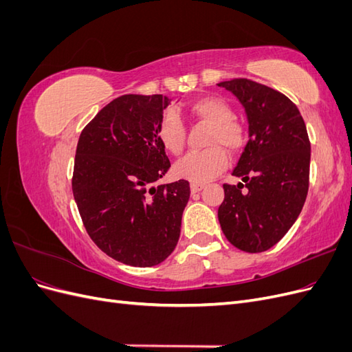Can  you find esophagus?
I'll list each match as a JSON object with an SVG mask.
<instances>
[{"instance_id":"1","label":"esophagus","mask_w":352,"mask_h":352,"mask_svg":"<svg viewBox=\"0 0 352 352\" xmlns=\"http://www.w3.org/2000/svg\"><path fill=\"white\" fill-rule=\"evenodd\" d=\"M204 188V184H190V190H192V192L195 194V192H199V190Z\"/></svg>"}]
</instances>
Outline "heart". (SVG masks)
Returning a JSON list of instances; mask_svg holds the SVG:
<instances>
[{"mask_svg": "<svg viewBox=\"0 0 352 352\" xmlns=\"http://www.w3.org/2000/svg\"><path fill=\"white\" fill-rule=\"evenodd\" d=\"M189 114L210 126L204 151H192L175 164V175L190 182L204 184L220 175L228 166V153L235 154L247 144V127L233 117L232 105L220 97H202L189 104ZM155 136L164 150L177 155L185 145V126L175 110L160 117ZM225 147L224 151L222 148Z\"/></svg>", "mask_w": 352, "mask_h": 352, "instance_id": "b5f03b06", "label": "heart"}]
</instances>
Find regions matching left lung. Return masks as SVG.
I'll return each mask as SVG.
<instances>
[{
    "instance_id": "left-lung-1",
    "label": "left lung",
    "mask_w": 352,
    "mask_h": 352,
    "mask_svg": "<svg viewBox=\"0 0 352 352\" xmlns=\"http://www.w3.org/2000/svg\"><path fill=\"white\" fill-rule=\"evenodd\" d=\"M217 85L236 95L250 123V141L232 173L243 184H223L220 226L238 250L267 251L291 229L307 198V127L296 105L279 91L245 78Z\"/></svg>"
}]
</instances>
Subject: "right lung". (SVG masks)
I'll return each instance as SVG.
<instances>
[{
    "label": "right lung",
    "mask_w": 352,
    "mask_h": 352,
    "mask_svg": "<svg viewBox=\"0 0 352 352\" xmlns=\"http://www.w3.org/2000/svg\"><path fill=\"white\" fill-rule=\"evenodd\" d=\"M168 98L122 95L79 136L72 190L83 226L109 257L151 267L173 252L190 188L185 179L154 186L170 168L155 129Z\"/></svg>",
    "instance_id": "add662e5"
}]
</instances>
